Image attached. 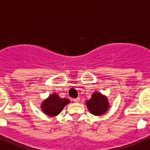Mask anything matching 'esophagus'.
<instances>
[{"mask_svg":"<svg viewBox=\"0 0 150 150\" xmlns=\"http://www.w3.org/2000/svg\"><path fill=\"white\" fill-rule=\"evenodd\" d=\"M73 101H74V102L79 103V101H80V98H74V99H73Z\"/></svg>","mask_w":150,"mask_h":150,"instance_id":"obj_1","label":"esophagus"}]
</instances>
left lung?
Returning a JSON list of instances; mask_svg holds the SVG:
<instances>
[{"instance_id": "left-lung-1", "label": "left lung", "mask_w": 150, "mask_h": 150, "mask_svg": "<svg viewBox=\"0 0 150 150\" xmlns=\"http://www.w3.org/2000/svg\"><path fill=\"white\" fill-rule=\"evenodd\" d=\"M86 105L89 111L94 115H101L108 109V99L98 92L92 94L90 100H87Z\"/></svg>"}]
</instances>
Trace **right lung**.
<instances>
[{
    "instance_id": "right-lung-1",
    "label": "right lung",
    "mask_w": 150,
    "mask_h": 150,
    "mask_svg": "<svg viewBox=\"0 0 150 150\" xmlns=\"http://www.w3.org/2000/svg\"><path fill=\"white\" fill-rule=\"evenodd\" d=\"M69 103V99L61 98L58 94H53L50 95L47 100L43 101L42 109L47 115L56 116L59 114L64 107Z\"/></svg>"
}]
</instances>
